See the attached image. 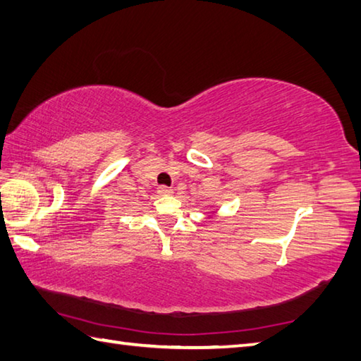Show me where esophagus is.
<instances>
[{
  "instance_id": "esophagus-1",
  "label": "esophagus",
  "mask_w": 361,
  "mask_h": 361,
  "mask_svg": "<svg viewBox=\"0 0 361 361\" xmlns=\"http://www.w3.org/2000/svg\"><path fill=\"white\" fill-rule=\"evenodd\" d=\"M157 192L159 195H172L173 194V189L172 188H167V186H159Z\"/></svg>"
}]
</instances>
